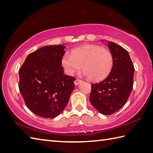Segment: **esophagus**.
<instances>
[{
	"instance_id": "esophagus-1",
	"label": "esophagus",
	"mask_w": 153,
	"mask_h": 153,
	"mask_svg": "<svg viewBox=\"0 0 153 153\" xmlns=\"http://www.w3.org/2000/svg\"><path fill=\"white\" fill-rule=\"evenodd\" d=\"M82 82V80H80V79H76V80H75V82H74V84L76 85H78L79 83H81Z\"/></svg>"
}]
</instances>
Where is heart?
Wrapping results in <instances>:
<instances>
[{
	"instance_id": "obj_1",
	"label": "heart",
	"mask_w": 153,
	"mask_h": 153,
	"mask_svg": "<svg viewBox=\"0 0 153 153\" xmlns=\"http://www.w3.org/2000/svg\"><path fill=\"white\" fill-rule=\"evenodd\" d=\"M61 64L68 75L73 76L82 69L85 75L94 82L108 76L113 66L111 53L99 45H88L75 48L71 54L65 53Z\"/></svg>"
}]
</instances>
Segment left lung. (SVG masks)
Listing matches in <instances>:
<instances>
[{
    "label": "left lung",
    "mask_w": 153,
    "mask_h": 153,
    "mask_svg": "<svg viewBox=\"0 0 153 153\" xmlns=\"http://www.w3.org/2000/svg\"><path fill=\"white\" fill-rule=\"evenodd\" d=\"M108 47L113 58L109 75L102 82L92 84L89 97L94 108L110 115L124 106L134 85V66L128 52L112 41Z\"/></svg>",
    "instance_id": "8db88e82"
}]
</instances>
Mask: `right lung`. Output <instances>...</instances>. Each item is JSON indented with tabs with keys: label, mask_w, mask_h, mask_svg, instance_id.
Listing matches in <instances>:
<instances>
[{
	"label": "right lung",
	"mask_w": 153,
	"mask_h": 153,
	"mask_svg": "<svg viewBox=\"0 0 153 153\" xmlns=\"http://www.w3.org/2000/svg\"><path fill=\"white\" fill-rule=\"evenodd\" d=\"M63 45H48L30 53L19 71V89L31 112L53 118L63 111L74 89V77L64 74Z\"/></svg>",
	"instance_id": "add662e5"
}]
</instances>
